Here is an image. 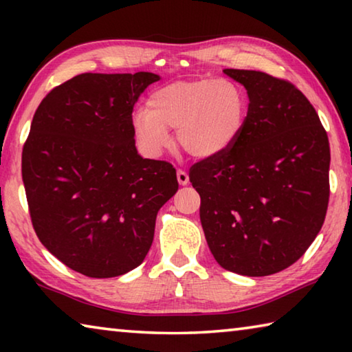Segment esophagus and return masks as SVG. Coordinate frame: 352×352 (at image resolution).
I'll list each match as a JSON object with an SVG mask.
<instances>
[{
    "mask_svg": "<svg viewBox=\"0 0 352 352\" xmlns=\"http://www.w3.org/2000/svg\"><path fill=\"white\" fill-rule=\"evenodd\" d=\"M177 180H178V184H180V186H186V184L189 183V175L184 170L178 169L177 170Z\"/></svg>",
    "mask_w": 352,
    "mask_h": 352,
    "instance_id": "esophagus-1",
    "label": "esophagus"
}]
</instances>
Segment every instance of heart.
Returning <instances> with one entry per match:
<instances>
[{
    "label": "heart",
    "mask_w": 352,
    "mask_h": 352,
    "mask_svg": "<svg viewBox=\"0 0 352 352\" xmlns=\"http://www.w3.org/2000/svg\"><path fill=\"white\" fill-rule=\"evenodd\" d=\"M132 115L136 140L160 157L177 130V144L190 157L214 158L234 144L247 122L248 99L230 79L178 80L155 90Z\"/></svg>",
    "instance_id": "heart-1"
}]
</instances>
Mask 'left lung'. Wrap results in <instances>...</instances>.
<instances>
[{
  "label": "left lung",
  "mask_w": 352,
  "mask_h": 352,
  "mask_svg": "<svg viewBox=\"0 0 352 352\" xmlns=\"http://www.w3.org/2000/svg\"><path fill=\"white\" fill-rule=\"evenodd\" d=\"M247 90L233 147L194 164L200 222L214 259L243 276L294 264L320 233L329 201V141L298 88L261 71L223 69Z\"/></svg>",
  "instance_id": "obj_1"
}]
</instances>
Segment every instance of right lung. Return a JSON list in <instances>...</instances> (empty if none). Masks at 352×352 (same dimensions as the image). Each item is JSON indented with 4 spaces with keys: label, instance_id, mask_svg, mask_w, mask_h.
I'll use <instances>...</instances> for the list:
<instances>
[{
    "label": "right lung",
    "instance_id": "1",
    "mask_svg": "<svg viewBox=\"0 0 352 352\" xmlns=\"http://www.w3.org/2000/svg\"><path fill=\"white\" fill-rule=\"evenodd\" d=\"M162 77L85 73L56 87L35 111L21 174L32 225L58 261L90 278L138 267L157 214L177 192L172 164L136 151L133 105Z\"/></svg>",
    "mask_w": 352,
    "mask_h": 352
}]
</instances>
